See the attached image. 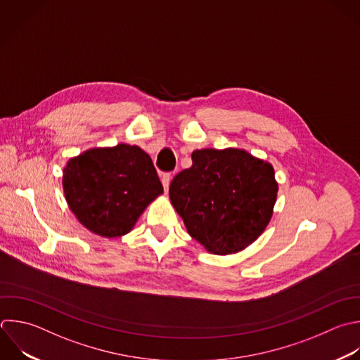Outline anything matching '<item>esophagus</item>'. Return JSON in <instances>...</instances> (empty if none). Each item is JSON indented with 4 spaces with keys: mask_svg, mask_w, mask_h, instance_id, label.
Wrapping results in <instances>:
<instances>
[{
    "mask_svg": "<svg viewBox=\"0 0 360 360\" xmlns=\"http://www.w3.org/2000/svg\"><path fill=\"white\" fill-rule=\"evenodd\" d=\"M170 180H172V176H170V174H163V177H162V184H163L165 191H167V190H169Z\"/></svg>",
    "mask_w": 360,
    "mask_h": 360,
    "instance_id": "1",
    "label": "esophagus"
}]
</instances>
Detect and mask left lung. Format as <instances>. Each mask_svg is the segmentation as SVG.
<instances>
[{
	"instance_id": "8db88e82",
	"label": "left lung",
	"mask_w": 360,
	"mask_h": 360,
	"mask_svg": "<svg viewBox=\"0 0 360 360\" xmlns=\"http://www.w3.org/2000/svg\"><path fill=\"white\" fill-rule=\"evenodd\" d=\"M170 183L172 205L208 252L236 253L266 229L277 198L274 169L243 149H201Z\"/></svg>"
}]
</instances>
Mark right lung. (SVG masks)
Masks as SVG:
<instances>
[{
  "label": "right lung",
  "instance_id": "1",
  "mask_svg": "<svg viewBox=\"0 0 360 360\" xmlns=\"http://www.w3.org/2000/svg\"><path fill=\"white\" fill-rule=\"evenodd\" d=\"M63 191L83 226L103 238H117L132 231L163 186L146 152L120 143L72 158L63 169Z\"/></svg>",
  "mask_w": 360,
  "mask_h": 360
}]
</instances>
